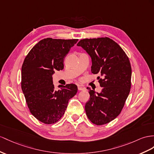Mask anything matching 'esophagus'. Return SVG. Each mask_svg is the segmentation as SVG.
<instances>
[{"mask_svg":"<svg viewBox=\"0 0 154 154\" xmlns=\"http://www.w3.org/2000/svg\"><path fill=\"white\" fill-rule=\"evenodd\" d=\"M78 90H86V88L84 87V86H82L81 85H78Z\"/></svg>","mask_w":154,"mask_h":154,"instance_id":"1","label":"esophagus"}]
</instances>
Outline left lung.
Wrapping results in <instances>:
<instances>
[{"mask_svg": "<svg viewBox=\"0 0 154 154\" xmlns=\"http://www.w3.org/2000/svg\"><path fill=\"white\" fill-rule=\"evenodd\" d=\"M92 59L91 72L99 73L100 93L87 87L90 100L85 105L88 119L98 125L107 124L120 115L131 88V68L120 45L109 38L81 39L77 43Z\"/></svg>", "mask_w": 154, "mask_h": 154, "instance_id": "obj_1", "label": "left lung"}]
</instances>
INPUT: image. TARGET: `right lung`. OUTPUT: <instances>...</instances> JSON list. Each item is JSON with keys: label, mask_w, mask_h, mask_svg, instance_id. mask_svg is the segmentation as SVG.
Segmentation results:
<instances>
[{"label": "right lung", "mask_w": 154, "mask_h": 154, "mask_svg": "<svg viewBox=\"0 0 154 154\" xmlns=\"http://www.w3.org/2000/svg\"><path fill=\"white\" fill-rule=\"evenodd\" d=\"M77 39L45 38L25 57L21 68V88L32 115L43 123L54 124L64 115L68 101L77 92L75 84L54 90L53 75L64 69V58Z\"/></svg>", "instance_id": "1"}]
</instances>
